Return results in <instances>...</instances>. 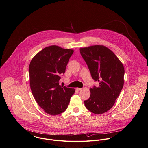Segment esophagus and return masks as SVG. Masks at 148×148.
Wrapping results in <instances>:
<instances>
[{
    "label": "esophagus",
    "instance_id": "obj_1",
    "mask_svg": "<svg viewBox=\"0 0 148 148\" xmlns=\"http://www.w3.org/2000/svg\"><path fill=\"white\" fill-rule=\"evenodd\" d=\"M82 89H83V88H76V90H78V91L81 90H82Z\"/></svg>",
    "mask_w": 148,
    "mask_h": 148
}]
</instances>
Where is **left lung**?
Here are the masks:
<instances>
[{
	"label": "left lung",
	"mask_w": 148,
	"mask_h": 148,
	"mask_svg": "<svg viewBox=\"0 0 148 148\" xmlns=\"http://www.w3.org/2000/svg\"><path fill=\"white\" fill-rule=\"evenodd\" d=\"M80 52L92 78L99 82L98 87L90 89L85 106L92 113L106 112L113 107L123 86L124 67L116 55L103 45L82 47Z\"/></svg>",
	"instance_id": "left-lung-1"
}]
</instances>
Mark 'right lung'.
Returning <instances> with one entry per match:
<instances>
[{
	"label": "right lung",
	"mask_w": 148,
	"mask_h": 148,
	"mask_svg": "<svg viewBox=\"0 0 148 148\" xmlns=\"http://www.w3.org/2000/svg\"><path fill=\"white\" fill-rule=\"evenodd\" d=\"M72 49L56 45L46 47L33 58L29 66L32 95L46 113L58 115L68 108L74 88L59 85L60 75L65 71Z\"/></svg>",
	"instance_id": "1"
}]
</instances>
